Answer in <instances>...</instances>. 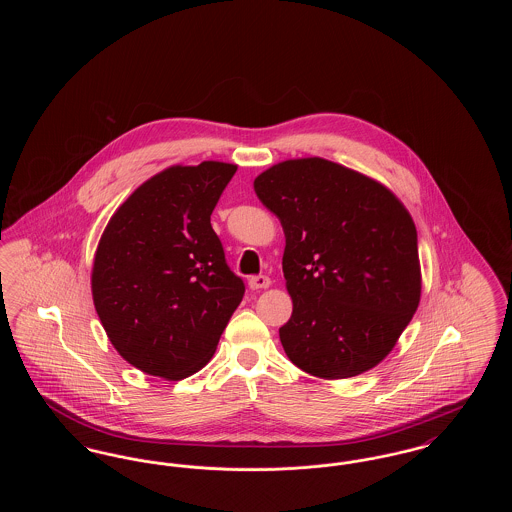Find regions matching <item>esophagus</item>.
<instances>
[{"label":"esophagus","mask_w":512,"mask_h":512,"mask_svg":"<svg viewBox=\"0 0 512 512\" xmlns=\"http://www.w3.org/2000/svg\"><path fill=\"white\" fill-rule=\"evenodd\" d=\"M270 286V278L265 274H259V276H251L249 278V288L251 290H265Z\"/></svg>","instance_id":"esophagus-1"}]
</instances>
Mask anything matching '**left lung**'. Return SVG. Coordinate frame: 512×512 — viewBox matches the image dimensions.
<instances>
[{
    "label": "left lung",
    "mask_w": 512,
    "mask_h": 512,
    "mask_svg": "<svg viewBox=\"0 0 512 512\" xmlns=\"http://www.w3.org/2000/svg\"><path fill=\"white\" fill-rule=\"evenodd\" d=\"M253 186L286 234L293 313L280 341L290 361L326 380L378 365L420 301L409 211L376 180L320 157L278 163Z\"/></svg>",
    "instance_id": "left-lung-1"
}]
</instances>
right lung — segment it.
Returning a JSON list of instances; mask_svg holds the SVG:
<instances>
[{"instance_id": "obj_1", "label": "right lung", "mask_w": 512, "mask_h": 512, "mask_svg": "<svg viewBox=\"0 0 512 512\" xmlns=\"http://www.w3.org/2000/svg\"><path fill=\"white\" fill-rule=\"evenodd\" d=\"M236 169L203 161L155 174L99 240L92 270L99 320L122 359L151 376L182 380L201 370L242 303L244 280L211 226Z\"/></svg>"}]
</instances>
